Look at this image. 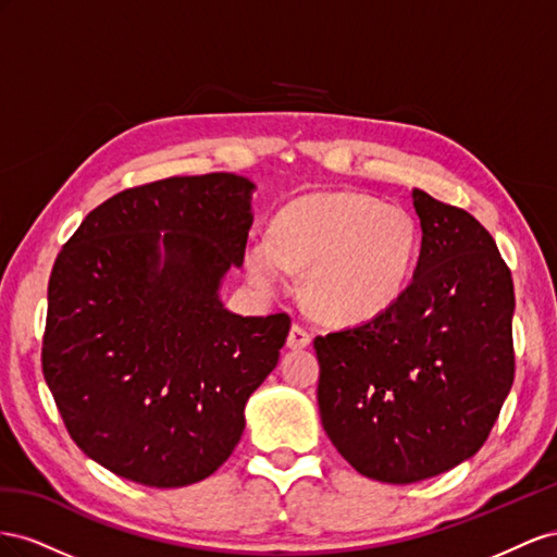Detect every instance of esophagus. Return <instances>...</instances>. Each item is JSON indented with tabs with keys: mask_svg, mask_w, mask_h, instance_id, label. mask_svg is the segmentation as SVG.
<instances>
[{
	"mask_svg": "<svg viewBox=\"0 0 557 557\" xmlns=\"http://www.w3.org/2000/svg\"><path fill=\"white\" fill-rule=\"evenodd\" d=\"M310 343H312V336H310V333H308L304 326L294 324V326H292V331H289L287 345H289L292 349H304V347H308Z\"/></svg>",
	"mask_w": 557,
	"mask_h": 557,
	"instance_id": "34e87169",
	"label": "esophagus"
}]
</instances>
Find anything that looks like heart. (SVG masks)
<instances>
[{"label": "heart", "instance_id": "b5f03b06", "mask_svg": "<svg viewBox=\"0 0 557 557\" xmlns=\"http://www.w3.org/2000/svg\"><path fill=\"white\" fill-rule=\"evenodd\" d=\"M420 251V226L401 205L367 194H312L275 214L268 237L245 247V273L273 294L289 268H306L300 298L326 322L363 324L406 294Z\"/></svg>", "mask_w": 557, "mask_h": 557}]
</instances>
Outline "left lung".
<instances>
[{
    "label": "left lung",
    "mask_w": 557,
    "mask_h": 557,
    "mask_svg": "<svg viewBox=\"0 0 557 557\" xmlns=\"http://www.w3.org/2000/svg\"><path fill=\"white\" fill-rule=\"evenodd\" d=\"M410 196L422 247L399 304L314 338L326 436L361 475L392 485L479 453L513 385L511 270L469 212Z\"/></svg>",
    "instance_id": "1"
}]
</instances>
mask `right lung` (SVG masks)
Segmentation results:
<instances>
[{
    "mask_svg": "<svg viewBox=\"0 0 557 557\" xmlns=\"http://www.w3.org/2000/svg\"><path fill=\"white\" fill-rule=\"evenodd\" d=\"M253 188L231 172L128 188L58 253L44 377L76 446L121 479H208L277 367L289 314H235L219 294L243 265Z\"/></svg>",
    "mask_w": 557,
    "mask_h": 557,
    "instance_id": "right-lung-1",
    "label": "right lung"
}]
</instances>
